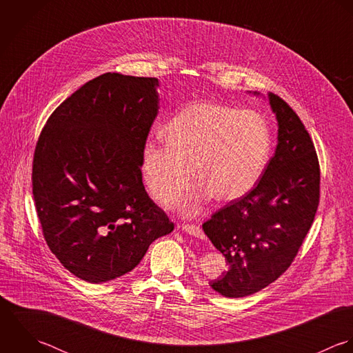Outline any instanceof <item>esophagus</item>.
<instances>
[{"instance_id": "34e87169", "label": "esophagus", "mask_w": 353, "mask_h": 353, "mask_svg": "<svg viewBox=\"0 0 353 353\" xmlns=\"http://www.w3.org/2000/svg\"><path fill=\"white\" fill-rule=\"evenodd\" d=\"M183 230L194 237H198V239H205V233L202 232V229L196 225H183Z\"/></svg>"}]
</instances>
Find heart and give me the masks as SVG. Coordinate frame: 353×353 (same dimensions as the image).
Instances as JSON below:
<instances>
[{"label": "heart", "instance_id": "obj_1", "mask_svg": "<svg viewBox=\"0 0 353 353\" xmlns=\"http://www.w3.org/2000/svg\"><path fill=\"white\" fill-rule=\"evenodd\" d=\"M166 144L145 143L141 172L151 198L168 205L185 191L195 174L191 198L179 203L192 214L208 198L232 202L245 195L261 177L272 151L265 119L212 102H194L163 128Z\"/></svg>", "mask_w": 353, "mask_h": 353}]
</instances>
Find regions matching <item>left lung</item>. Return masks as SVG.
<instances>
[{"mask_svg":"<svg viewBox=\"0 0 353 353\" xmlns=\"http://www.w3.org/2000/svg\"><path fill=\"white\" fill-rule=\"evenodd\" d=\"M268 99L279 127L273 158L252 191L203 223L229 265L228 272L210 282L225 297L250 296L276 281L296 256L319 203L314 143L285 101L272 92Z\"/></svg>","mask_w":353,"mask_h":353,"instance_id":"1","label":"left lung"}]
</instances>
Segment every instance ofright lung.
Masks as SVG:
<instances>
[{
  "label": "right lung",
  "mask_w": 353,
  "mask_h": 353,
  "mask_svg": "<svg viewBox=\"0 0 353 353\" xmlns=\"http://www.w3.org/2000/svg\"><path fill=\"white\" fill-rule=\"evenodd\" d=\"M158 87L155 77L103 73L53 112L37 143V214L49 248L77 279L101 283L130 273L174 229L141 180Z\"/></svg>",
  "instance_id": "right-lung-1"
}]
</instances>
